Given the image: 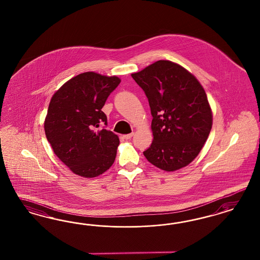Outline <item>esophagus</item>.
<instances>
[{"instance_id":"esophagus-1","label":"esophagus","mask_w":260,"mask_h":260,"mask_svg":"<svg viewBox=\"0 0 260 260\" xmlns=\"http://www.w3.org/2000/svg\"><path fill=\"white\" fill-rule=\"evenodd\" d=\"M134 133H132V134H125V135H123V138H124V139H126V140H127V139H131V138L134 136Z\"/></svg>"}]
</instances>
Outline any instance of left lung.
I'll use <instances>...</instances> for the list:
<instances>
[{
	"instance_id": "8db88e82",
	"label": "left lung",
	"mask_w": 260,
	"mask_h": 260,
	"mask_svg": "<svg viewBox=\"0 0 260 260\" xmlns=\"http://www.w3.org/2000/svg\"><path fill=\"white\" fill-rule=\"evenodd\" d=\"M132 77L144 90L152 115L153 141L143 153L173 172L197 157L208 139L213 115L204 88L181 66L160 60Z\"/></svg>"
}]
</instances>
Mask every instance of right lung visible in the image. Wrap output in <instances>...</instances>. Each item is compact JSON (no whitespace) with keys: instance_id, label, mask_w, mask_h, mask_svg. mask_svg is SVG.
<instances>
[{"instance_id":"1","label":"right lung","mask_w":260,"mask_h":260,"mask_svg":"<svg viewBox=\"0 0 260 260\" xmlns=\"http://www.w3.org/2000/svg\"><path fill=\"white\" fill-rule=\"evenodd\" d=\"M120 82L116 76L84 72L63 84L50 100L45 120L47 141L57 157L77 175L98 176L115 160L118 136L106 129L102 108Z\"/></svg>"}]
</instances>
